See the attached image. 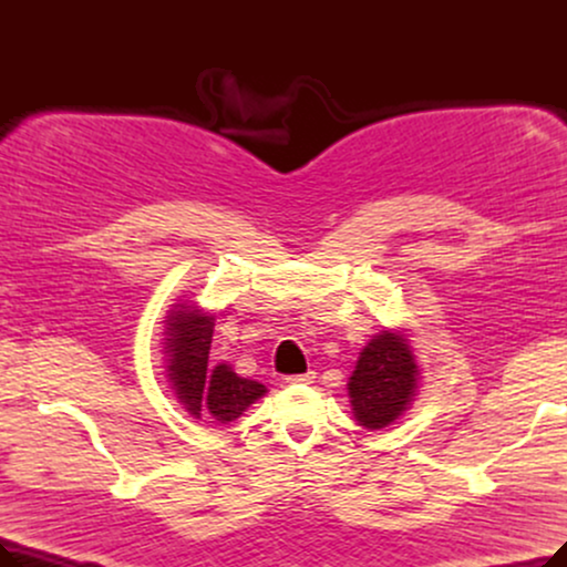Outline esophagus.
I'll list each match as a JSON object with an SVG mask.
<instances>
[{
  "instance_id": "esophagus-1",
  "label": "esophagus",
  "mask_w": 567,
  "mask_h": 567,
  "mask_svg": "<svg viewBox=\"0 0 567 567\" xmlns=\"http://www.w3.org/2000/svg\"><path fill=\"white\" fill-rule=\"evenodd\" d=\"M315 372H306V374H291L287 377V383H312Z\"/></svg>"
}]
</instances>
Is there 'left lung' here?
<instances>
[{
  "label": "left lung",
  "instance_id": "8db88e82",
  "mask_svg": "<svg viewBox=\"0 0 567 567\" xmlns=\"http://www.w3.org/2000/svg\"><path fill=\"white\" fill-rule=\"evenodd\" d=\"M419 379L421 368L406 329L372 336L347 383L353 419L365 430L389 427L419 395Z\"/></svg>",
  "mask_w": 567,
  "mask_h": 567
}]
</instances>
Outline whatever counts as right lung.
<instances>
[{
  "label": "right lung",
  "mask_w": 567,
  "mask_h": 567,
  "mask_svg": "<svg viewBox=\"0 0 567 567\" xmlns=\"http://www.w3.org/2000/svg\"><path fill=\"white\" fill-rule=\"evenodd\" d=\"M214 312L195 303H176L165 317V377L172 393L193 419H214L223 425L236 421L250 404L266 395V385L238 377L227 363L208 370L214 340Z\"/></svg>",
  "instance_id": "right-lung-1"
}]
</instances>
